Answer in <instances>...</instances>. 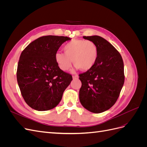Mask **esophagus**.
Listing matches in <instances>:
<instances>
[{"label":"esophagus","mask_w":147,"mask_h":147,"mask_svg":"<svg viewBox=\"0 0 147 147\" xmlns=\"http://www.w3.org/2000/svg\"><path fill=\"white\" fill-rule=\"evenodd\" d=\"M72 78H73V79H77V78H78V75H74V76H72Z\"/></svg>","instance_id":"obj_1"}]
</instances>
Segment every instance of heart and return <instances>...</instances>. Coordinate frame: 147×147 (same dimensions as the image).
<instances>
[{
	"mask_svg": "<svg viewBox=\"0 0 147 147\" xmlns=\"http://www.w3.org/2000/svg\"><path fill=\"white\" fill-rule=\"evenodd\" d=\"M64 53L57 52L55 59L59 68L68 70L72 66V60L75 68L87 71L93 67L98 57V48L90 40L74 39L64 47Z\"/></svg>",
	"mask_w": 147,
	"mask_h": 147,
	"instance_id": "b5f03b06",
	"label": "heart"
}]
</instances>
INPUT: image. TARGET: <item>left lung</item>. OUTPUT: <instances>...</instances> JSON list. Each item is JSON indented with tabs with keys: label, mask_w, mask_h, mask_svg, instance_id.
<instances>
[{
	"label": "left lung",
	"mask_w": 147,
	"mask_h": 147,
	"mask_svg": "<svg viewBox=\"0 0 147 147\" xmlns=\"http://www.w3.org/2000/svg\"><path fill=\"white\" fill-rule=\"evenodd\" d=\"M83 38L96 43L98 57L95 65L79 75V99L84 108L94 113L109 110L117 100L124 84L122 57L107 40L98 35Z\"/></svg>",
	"instance_id": "1"
}]
</instances>
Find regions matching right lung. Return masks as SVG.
Returning <instances> with one entry per match:
<instances>
[{"instance_id":"add662e5","label":"right lung","mask_w":147,"mask_h":147,"mask_svg":"<svg viewBox=\"0 0 147 147\" xmlns=\"http://www.w3.org/2000/svg\"><path fill=\"white\" fill-rule=\"evenodd\" d=\"M71 40L47 35L31 42L21 53L17 68V82L22 96L31 108L46 111L59 104L72 75L57 66L55 55L62 44Z\"/></svg>"}]
</instances>
